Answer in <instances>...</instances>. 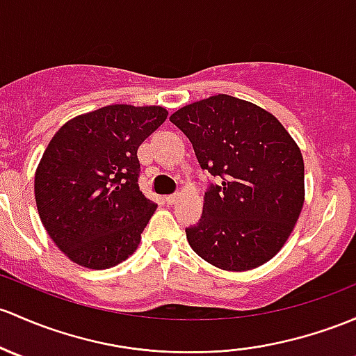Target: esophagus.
I'll return each mask as SVG.
<instances>
[{"mask_svg": "<svg viewBox=\"0 0 356 356\" xmlns=\"http://www.w3.org/2000/svg\"><path fill=\"white\" fill-rule=\"evenodd\" d=\"M177 200H179V194H168V196H165L167 204H174Z\"/></svg>", "mask_w": 356, "mask_h": 356, "instance_id": "obj_1", "label": "esophagus"}]
</instances>
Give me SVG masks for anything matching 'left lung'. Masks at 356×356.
<instances>
[{
	"mask_svg": "<svg viewBox=\"0 0 356 356\" xmlns=\"http://www.w3.org/2000/svg\"><path fill=\"white\" fill-rule=\"evenodd\" d=\"M203 170L222 177L204 193L203 216L186 228L213 266L247 271L285 245L304 207V159L282 122L256 104L213 95L170 115Z\"/></svg>",
	"mask_w": 356,
	"mask_h": 356,
	"instance_id": "left-lung-1",
	"label": "left lung"
}]
</instances>
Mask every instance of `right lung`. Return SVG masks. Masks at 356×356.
Listing matches in <instances>:
<instances>
[{"label": "right lung", "instance_id": "add662e5", "mask_svg": "<svg viewBox=\"0 0 356 356\" xmlns=\"http://www.w3.org/2000/svg\"><path fill=\"white\" fill-rule=\"evenodd\" d=\"M160 106L115 104L71 119L35 172L42 225L73 263L107 269L136 250L156 204L138 186V148L167 119Z\"/></svg>", "mask_w": 356, "mask_h": 356}]
</instances>
